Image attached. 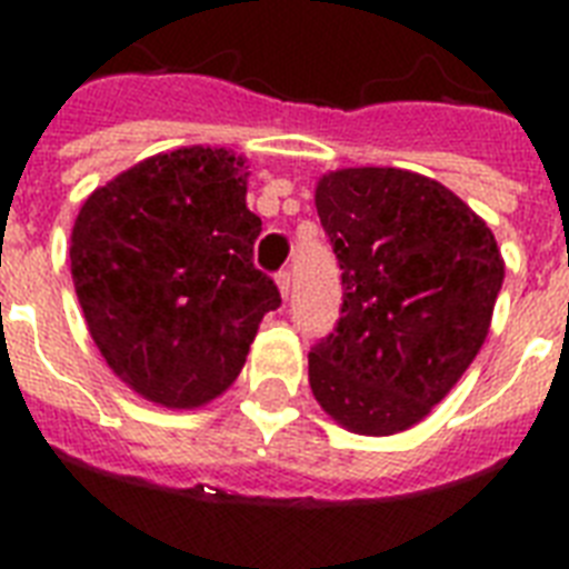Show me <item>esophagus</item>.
Here are the masks:
<instances>
[{"instance_id":"obj_1","label":"esophagus","mask_w":569,"mask_h":569,"mask_svg":"<svg viewBox=\"0 0 569 569\" xmlns=\"http://www.w3.org/2000/svg\"><path fill=\"white\" fill-rule=\"evenodd\" d=\"M277 289H280V298L289 301V292H292V274H289V271H280V274H277Z\"/></svg>"}]
</instances>
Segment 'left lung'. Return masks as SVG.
I'll list each match as a JSON object with an SVG mask.
<instances>
[{"label": "left lung", "instance_id": "obj_1", "mask_svg": "<svg viewBox=\"0 0 569 569\" xmlns=\"http://www.w3.org/2000/svg\"><path fill=\"white\" fill-rule=\"evenodd\" d=\"M316 209L342 268V319L310 351V387L346 431H407L485 346L505 259L493 230L442 182L339 168Z\"/></svg>", "mask_w": 569, "mask_h": 569}]
</instances>
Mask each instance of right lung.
Here are the masks:
<instances>
[{
	"label": "right lung",
	"mask_w": 569,
	"mask_h": 569,
	"mask_svg": "<svg viewBox=\"0 0 569 569\" xmlns=\"http://www.w3.org/2000/svg\"><path fill=\"white\" fill-rule=\"evenodd\" d=\"M248 159L227 147L150 156L93 191L70 236L84 325L106 363L153 405L194 410L239 378L262 316L280 307L253 268L262 221Z\"/></svg>",
	"instance_id": "right-lung-1"
}]
</instances>
